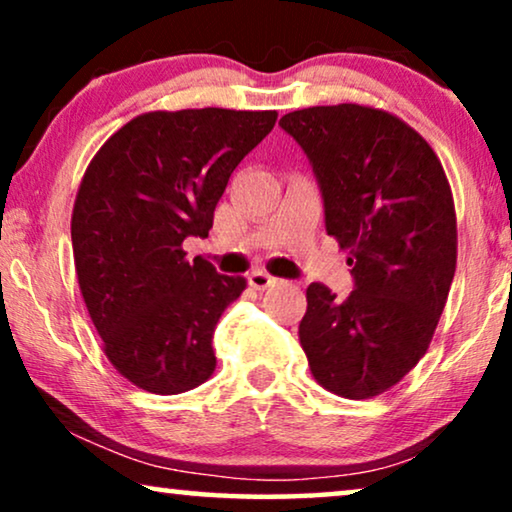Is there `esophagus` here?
Segmentation results:
<instances>
[{"mask_svg": "<svg viewBox=\"0 0 512 512\" xmlns=\"http://www.w3.org/2000/svg\"><path fill=\"white\" fill-rule=\"evenodd\" d=\"M247 279H249L251 289H256V291H265V289H270V286L277 284V277H272L270 272H263V270H254Z\"/></svg>", "mask_w": 512, "mask_h": 512, "instance_id": "obj_1", "label": "esophagus"}]
</instances>
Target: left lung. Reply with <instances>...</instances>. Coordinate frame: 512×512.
Instances as JSON below:
<instances>
[{"label":"left lung","mask_w":512,"mask_h":512,"mask_svg":"<svg viewBox=\"0 0 512 512\" xmlns=\"http://www.w3.org/2000/svg\"><path fill=\"white\" fill-rule=\"evenodd\" d=\"M279 125L310 158L356 282L345 300L307 286L300 347L326 391L380 396L417 366L445 310L457 270L450 181L415 128L370 104L298 109Z\"/></svg>","instance_id":"left-lung-1"}]
</instances>
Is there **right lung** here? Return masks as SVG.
<instances>
[{
    "label": "right lung",
    "mask_w": 512,
    "mask_h": 512,
    "mask_svg": "<svg viewBox=\"0 0 512 512\" xmlns=\"http://www.w3.org/2000/svg\"><path fill=\"white\" fill-rule=\"evenodd\" d=\"M277 111H146L100 146L72 212L74 268L102 349L118 373L158 396L212 377L214 328L247 289L186 237H207L240 160Z\"/></svg>",
    "instance_id": "obj_1"
}]
</instances>
